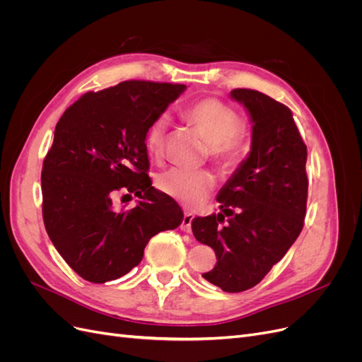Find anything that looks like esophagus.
Segmentation results:
<instances>
[{
	"instance_id": "obj_1",
	"label": "esophagus",
	"mask_w": 362,
	"mask_h": 362,
	"mask_svg": "<svg viewBox=\"0 0 362 362\" xmlns=\"http://www.w3.org/2000/svg\"><path fill=\"white\" fill-rule=\"evenodd\" d=\"M192 221H193V214L192 213H184L182 221H181V231L184 233H190L192 231Z\"/></svg>"
}]
</instances>
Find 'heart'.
Returning <instances> with one entry per match:
<instances>
[{
	"label": "heart",
	"instance_id": "1",
	"mask_svg": "<svg viewBox=\"0 0 362 362\" xmlns=\"http://www.w3.org/2000/svg\"><path fill=\"white\" fill-rule=\"evenodd\" d=\"M184 117L208 141V157L221 170H234L249 151V131L240 122L235 108L217 98H202L184 108ZM168 119L157 116L145 133L146 149L160 156L166 139ZM158 189L187 208H196L211 194L216 185L208 170L170 169L157 180Z\"/></svg>",
	"mask_w": 362,
	"mask_h": 362
}]
</instances>
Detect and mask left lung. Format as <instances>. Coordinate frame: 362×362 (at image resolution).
Instances as JSON below:
<instances>
[{
    "instance_id": "left-lung-1",
    "label": "left lung",
    "mask_w": 362,
    "mask_h": 362,
    "mask_svg": "<svg viewBox=\"0 0 362 362\" xmlns=\"http://www.w3.org/2000/svg\"><path fill=\"white\" fill-rule=\"evenodd\" d=\"M231 96L254 122L250 154L218 192L221 213L196 217L192 231L216 252L214 269L202 276L240 293L255 287L302 231L308 152L287 105L252 89H234Z\"/></svg>"
}]
</instances>
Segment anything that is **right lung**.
<instances>
[{
    "mask_svg": "<svg viewBox=\"0 0 362 362\" xmlns=\"http://www.w3.org/2000/svg\"><path fill=\"white\" fill-rule=\"evenodd\" d=\"M184 89L122 81L84 93L57 122L42 166V216L52 245L83 279L104 284L127 275L144 258L151 237L181 223L178 204L148 177L145 133ZM116 191L142 201L116 211Z\"/></svg>",
    "mask_w": 362,
    "mask_h": 362,
    "instance_id": "right-lung-1",
    "label": "right lung"
}]
</instances>
